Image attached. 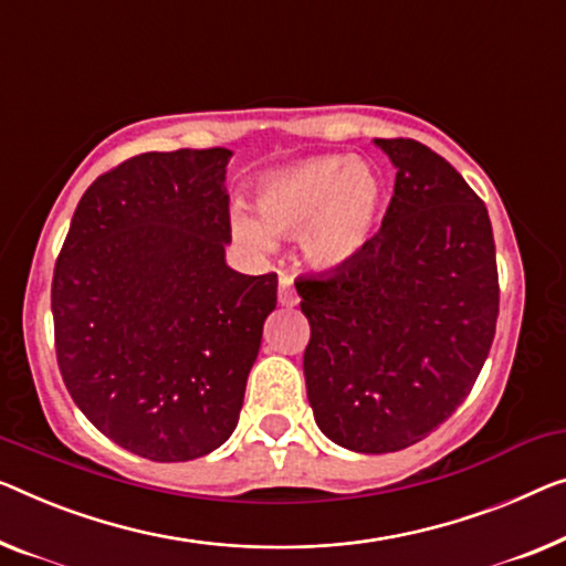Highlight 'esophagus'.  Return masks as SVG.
I'll use <instances>...</instances> for the list:
<instances>
[{"label":"esophagus","mask_w":566,"mask_h":566,"mask_svg":"<svg viewBox=\"0 0 566 566\" xmlns=\"http://www.w3.org/2000/svg\"><path fill=\"white\" fill-rule=\"evenodd\" d=\"M300 302V297H297V292H294V284H292V280L286 274H282L280 276V305H284V307H294Z\"/></svg>","instance_id":"1"}]
</instances>
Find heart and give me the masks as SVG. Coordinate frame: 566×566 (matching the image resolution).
<instances>
[{
	"mask_svg": "<svg viewBox=\"0 0 566 566\" xmlns=\"http://www.w3.org/2000/svg\"><path fill=\"white\" fill-rule=\"evenodd\" d=\"M384 188L366 159L310 157L261 177L256 214L235 202L231 231L259 254L274 249V235H300L312 266L350 264L368 247L381 213Z\"/></svg>",
	"mask_w": 566,
	"mask_h": 566,
	"instance_id": "heart-1",
	"label": "heart"
}]
</instances>
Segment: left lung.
Here are the masks:
<instances>
[{
	"instance_id": "1",
	"label": "left lung",
	"mask_w": 566,
	"mask_h": 566,
	"mask_svg": "<svg viewBox=\"0 0 566 566\" xmlns=\"http://www.w3.org/2000/svg\"><path fill=\"white\" fill-rule=\"evenodd\" d=\"M396 167L381 231L350 261L294 286L310 323L307 399L327 440L396 452L468 399L499 319L488 210L415 139H374Z\"/></svg>"
}]
</instances>
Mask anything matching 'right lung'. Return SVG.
Here are the masks:
<instances>
[{
    "label": "right lung",
    "instance_id": "right-lung-1",
    "mask_svg": "<svg viewBox=\"0 0 566 566\" xmlns=\"http://www.w3.org/2000/svg\"><path fill=\"white\" fill-rule=\"evenodd\" d=\"M231 149L147 151L83 192L53 276L67 394L101 434L155 462L233 434L276 274L226 264Z\"/></svg>",
    "mask_w": 566,
    "mask_h": 566
}]
</instances>
